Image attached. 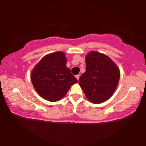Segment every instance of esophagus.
Here are the masks:
<instances>
[{"label": "esophagus", "instance_id": "1", "mask_svg": "<svg viewBox=\"0 0 146 146\" xmlns=\"http://www.w3.org/2000/svg\"><path fill=\"white\" fill-rule=\"evenodd\" d=\"M75 78H77V80H79V79H80V75H75Z\"/></svg>", "mask_w": 146, "mask_h": 146}]
</instances>
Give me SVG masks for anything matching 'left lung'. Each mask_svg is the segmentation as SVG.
Here are the masks:
<instances>
[{"mask_svg":"<svg viewBox=\"0 0 146 146\" xmlns=\"http://www.w3.org/2000/svg\"><path fill=\"white\" fill-rule=\"evenodd\" d=\"M85 60L86 72L80 78L79 84L90 102L101 104L116 90L119 69L109 57L97 51L89 52Z\"/></svg>","mask_w":146,"mask_h":146,"instance_id":"obj_1","label":"left lung"}]
</instances>
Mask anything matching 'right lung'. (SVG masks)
Instances as JSON below:
<instances>
[{
	"instance_id": "add662e5",
	"label": "right lung",
	"mask_w": 146,
	"mask_h": 146,
	"mask_svg": "<svg viewBox=\"0 0 146 146\" xmlns=\"http://www.w3.org/2000/svg\"><path fill=\"white\" fill-rule=\"evenodd\" d=\"M66 64L64 53L58 51L45 56L33 68L31 80L42 98L49 102L59 101L78 82Z\"/></svg>"
}]
</instances>
